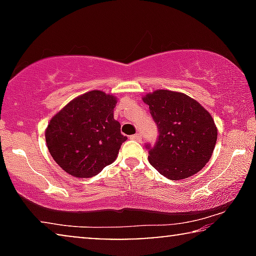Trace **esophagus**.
Returning <instances> with one entry per match:
<instances>
[{
  "instance_id": "1",
  "label": "esophagus",
  "mask_w": 256,
  "mask_h": 256,
  "mask_svg": "<svg viewBox=\"0 0 256 256\" xmlns=\"http://www.w3.org/2000/svg\"><path fill=\"white\" fill-rule=\"evenodd\" d=\"M130 138H132V140H135V141H141V140H142V135L140 134V132H136V134L130 136Z\"/></svg>"
}]
</instances>
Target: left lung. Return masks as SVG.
<instances>
[{
  "instance_id": "8db88e82",
  "label": "left lung",
  "mask_w": 256,
  "mask_h": 256,
  "mask_svg": "<svg viewBox=\"0 0 256 256\" xmlns=\"http://www.w3.org/2000/svg\"><path fill=\"white\" fill-rule=\"evenodd\" d=\"M143 101L157 124L155 146L146 143L149 162L171 180L200 171L211 158L218 130L208 110L183 93L158 90Z\"/></svg>"
}]
</instances>
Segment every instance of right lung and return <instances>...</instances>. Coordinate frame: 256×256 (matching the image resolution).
I'll return each mask as SVG.
<instances>
[{"label": "right lung", "instance_id": "right-lung-1", "mask_svg": "<svg viewBox=\"0 0 256 256\" xmlns=\"http://www.w3.org/2000/svg\"><path fill=\"white\" fill-rule=\"evenodd\" d=\"M116 99L101 90L76 98L51 118L45 132L56 163L79 178L93 177L118 157L127 136L114 118Z\"/></svg>", "mask_w": 256, "mask_h": 256}]
</instances>
